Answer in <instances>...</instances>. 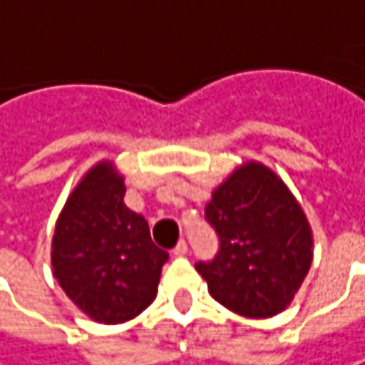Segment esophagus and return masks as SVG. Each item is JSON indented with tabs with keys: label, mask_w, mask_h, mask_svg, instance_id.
<instances>
[{
	"label": "esophagus",
	"mask_w": 365,
	"mask_h": 365,
	"mask_svg": "<svg viewBox=\"0 0 365 365\" xmlns=\"http://www.w3.org/2000/svg\"><path fill=\"white\" fill-rule=\"evenodd\" d=\"M172 253H174V255H178V257L187 255V253H189V245H187V241H178V243H176V247L172 249Z\"/></svg>",
	"instance_id": "34e87169"
}]
</instances>
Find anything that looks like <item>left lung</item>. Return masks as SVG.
Masks as SVG:
<instances>
[{
    "label": "left lung",
    "mask_w": 365,
    "mask_h": 365,
    "mask_svg": "<svg viewBox=\"0 0 365 365\" xmlns=\"http://www.w3.org/2000/svg\"><path fill=\"white\" fill-rule=\"evenodd\" d=\"M205 218L220 237L214 262L195 268L214 299L243 318L284 312L314 259V232L287 182L247 160L214 189Z\"/></svg>",
    "instance_id": "obj_1"
}]
</instances>
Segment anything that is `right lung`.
<instances>
[{"label":"right lung","mask_w":365,"mask_h":365,"mask_svg":"<svg viewBox=\"0 0 365 365\" xmlns=\"http://www.w3.org/2000/svg\"><path fill=\"white\" fill-rule=\"evenodd\" d=\"M124 193L116 164L99 160L70 191L51 239L56 280L99 324H122L147 309L168 259L143 216L124 205Z\"/></svg>","instance_id":"1"}]
</instances>
